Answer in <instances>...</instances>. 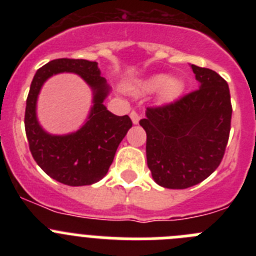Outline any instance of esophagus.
<instances>
[{"instance_id": "34e87169", "label": "esophagus", "mask_w": 256, "mask_h": 256, "mask_svg": "<svg viewBox=\"0 0 256 256\" xmlns=\"http://www.w3.org/2000/svg\"><path fill=\"white\" fill-rule=\"evenodd\" d=\"M130 119H132L133 124H138L140 119H141V115H140L137 112H134V110H133V112H130Z\"/></svg>"}]
</instances>
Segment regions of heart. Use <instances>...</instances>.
Listing matches in <instances>:
<instances>
[{"label": "heart", "mask_w": 256, "mask_h": 256, "mask_svg": "<svg viewBox=\"0 0 256 256\" xmlns=\"http://www.w3.org/2000/svg\"><path fill=\"white\" fill-rule=\"evenodd\" d=\"M132 90L136 94H151L160 90V97L162 101H173L182 92L183 83L180 78H168L166 74L158 73L134 84Z\"/></svg>", "instance_id": "1"}]
</instances>
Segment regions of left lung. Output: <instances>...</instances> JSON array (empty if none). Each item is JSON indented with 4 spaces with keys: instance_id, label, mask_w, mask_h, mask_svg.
<instances>
[{
    "instance_id": "obj_1",
    "label": "left lung",
    "mask_w": 256,
    "mask_h": 256,
    "mask_svg": "<svg viewBox=\"0 0 256 256\" xmlns=\"http://www.w3.org/2000/svg\"><path fill=\"white\" fill-rule=\"evenodd\" d=\"M198 90L169 105L148 108L146 158L164 188L183 190L206 180L220 164L230 130V88L214 70L191 64Z\"/></svg>"
}]
</instances>
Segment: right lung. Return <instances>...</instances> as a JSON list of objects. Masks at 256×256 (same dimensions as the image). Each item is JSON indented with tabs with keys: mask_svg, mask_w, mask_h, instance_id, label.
<instances>
[{
	"mask_svg": "<svg viewBox=\"0 0 256 256\" xmlns=\"http://www.w3.org/2000/svg\"><path fill=\"white\" fill-rule=\"evenodd\" d=\"M60 72H74L92 88V106L85 124L68 135H51L40 126L36 100L47 78ZM112 91L101 76L96 61L83 58H56L37 70L32 80L26 108V133L29 148L40 169L68 186H90L108 173L115 152L132 126L128 115L118 116L104 105Z\"/></svg>",
	"mask_w": 256,
	"mask_h": 256,
	"instance_id": "add662e5",
	"label": "right lung"
}]
</instances>
